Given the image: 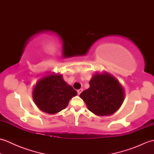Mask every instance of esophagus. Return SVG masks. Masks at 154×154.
Instances as JSON below:
<instances>
[{"label":"esophagus","instance_id":"34e87169","mask_svg":"<svg viewBox=\"0 0 154 154\" xmlns=\"http://www.w3.org/2000/svg\"><path fill=\"white\" fill-rule=\"evenodd\" d=\"M83 91V89H79V90H77V94L79 95V94H80L81 93H82Z\"/></svg>","mask_w":154,"mask_h":154}]
</instances>
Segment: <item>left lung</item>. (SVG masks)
I'll list each match as a JSON object with an SVG mask.
<instances>
[{"mask_svg":"<svg viewBox=\"0 0 154 154\" xmlns=\"http://www.w3.org/2000/svg\"><path fill=\"white\" fill-rule=\"evenodd\" d=\"M90 87L80 94L91 112L98 116L111 115L123 103L124 91L119 81L108 73H96Z\"/></svg>","mask_w":154,"mask_h":154,"instance_id":"obj_1","label":"left lung"}]
</instances>
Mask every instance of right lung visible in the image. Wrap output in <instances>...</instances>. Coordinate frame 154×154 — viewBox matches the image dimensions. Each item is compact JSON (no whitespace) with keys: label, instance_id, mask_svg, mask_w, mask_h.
I'll use <instances>...</instances> for the list:
<instances>
[{"label":"right lung","instance_id":"right-lung-1","mask_svg":"<svg viewBox=\"0 0 154 154\" xmlns=\"http://www.w3.org/2000/svg\"><path fill=\"white\" fill-rule=\"evenodd\" d=\"M77 91L65 82L62 75L50 74L35 84L32 95L35 104L42 111L55 114L67 107Z\"/></svg>","mask_w":154,"mask_h":154}]
</instances>
